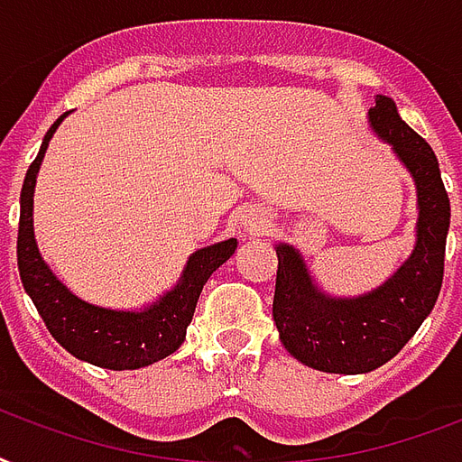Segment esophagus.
<instances>
[{
    "instance_id": "34e87169",
    "label": "esophagus",
    "mask_w": 462,
    "mask_h": 462,
    "mask_svg": "<svg viewBox=\"0 0 462 462\" xmlns=\"http://www.w3.org/2000/svg\"><path fill=\"white\" fill-rule=\"evenodd\" d=\"M241 224H243V228H248L250 234H257V231H263V228L267 226V217H264L263 212H255V209H250V212L243 214Z\"/></svg>"
}]
</instances>
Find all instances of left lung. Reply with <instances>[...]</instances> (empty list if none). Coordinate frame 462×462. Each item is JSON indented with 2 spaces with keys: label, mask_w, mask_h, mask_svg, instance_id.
Segmentation results:
<instances>
[{
  "label": "left lung",
  "mask_w": 462,
  "mask_h": 462,
  "mask_svg": "<svg viewBox=\"0 0 462 462\" xmlns=\"http://www.w3.org/2000/svg\"><path fill=\"white\" fill-rule=\"evenodd\" d=\"M374 130L391 142L417 182V245L412 257L381 289L359 299H330L310 284L301 255L277 248L272 316L289 354L328 374H366L391 361L431 313L443 282L448 192L431 146L398 116L388 96L368 110Z\"/></svg>",
  "instance_id": "8db88e82"
}]
</instances>
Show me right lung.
<instances>
[{
  "mask_svg": "<svg viewBox=\"0 0 462 462\" xmlns=\"http://www.w3.org/2000/svg\"><path fill=\"white\" fill-rule=\"evenodd\" d=\"M62 117H57V123L42 139L41 152L28 166L26 180L21 188L19 241H16L21 282L50 335L77 359L88 361L94 366L110 368V371L149 366L153 361L166 359L168 354H173L182 345L185 330L198 306L199 291L212 277V272L234 255L236 238L198 250L188 260V267L182 272L178 287L142 313L98 309L77 299L48 270V264L42 263L33 238L35 175L50 144V137L55 134Z\"/></svg>",
  "mask_w": 462,
  "mask_h": 462,
  "instance_id": "1",
  "label": "right lung"
}]
</instances>
